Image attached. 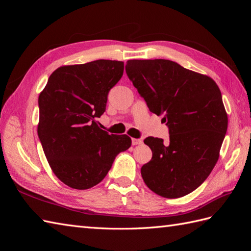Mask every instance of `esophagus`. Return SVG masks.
I'll return each mask as SVG.
<instances>
[{
	"instance_id": "34e87169",
	"label": "esophagus",
	"mask_w": 251,
	"mask_h": 251,
	"mask_svg": "<svg viewBox=\"0 0 251 251\" xmlns=\"http://www.w3.org/2000/svg\"><path fill=\"white\" fill-rule=\"evenodd\" d=\"M142 143V139L139 138H132V144L133 146H138V144Z\"/></svg>"
}]
</instances>
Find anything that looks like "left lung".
Here are the masks:
<instances>
[{"label":"left lung","mask_w":251,"mask_h":251,"mask_svg":"<svg viewBox=\"0 0 251 251\" xmlns=\"http://www.w3.org/2000/svg\"><path fill=\"white\" fill-rule=\"evenodd\" d=\"M126 72L148 108L169 127L170 141L148 137L153 151L141 168L147 186L164 198L198 188L218 161L227 131L221 91L206 75L169 59H131Z\"/></svg>","instance_id":"left-lung-1"}]
</instances>
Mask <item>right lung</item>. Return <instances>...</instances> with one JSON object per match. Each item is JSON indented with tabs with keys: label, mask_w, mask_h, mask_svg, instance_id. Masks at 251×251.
I'll return each mask as SVG.
<instances>
[{
	"label": "right lung",
	"mask_w": 251,
	"mask_h": 251,
	"mask_svg": "<svg viewBox=\"0 0 251 251\" xmlns=\"http://www.w3.org/2000/svg\"><path fill=\"white\" fill-rule=\"evenodd\" d=\"M123 74L124 62L118 60L64 66L50 75L40 94L37 135L50 168L66 185L93 187L131 147L128 136L110 135L97 125Z\"/></svg>",
	"instance_id": "right-lung-1"
}]
</instances>
